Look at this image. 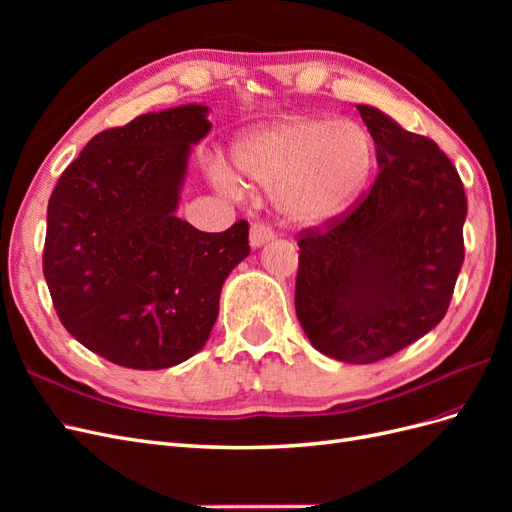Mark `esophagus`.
<instances>
[{"label":"esophagus","instance_id":"obj_1","mask_svg":"<svg viewBox=\"0 0 512 512\" xmlns=\"http://www.w3.org/2000/svg\"><path fill=\"white\" fill-rule=\"evenodd\" d=\"M273 239V230L267 224H254L250 228V247L252 250H258L265 243H269Z\"/></svg>","mask_w":512,"mask_h":512}]
</instances>
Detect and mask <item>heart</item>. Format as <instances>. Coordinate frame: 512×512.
<instances>
[{
	"label": "heart",
	"instance_id": "heart-1",
	"mask_svg": "<svg viewBox=\"0 0 512 512\" xmlns=\"http://www.w3.org/2000/svg\"><path fill=\"white\" fill-rule=\"evenodd\" d=\"M230 162L244 181L271 190L286 224L316 228L342 218L361 198L376 166V145L354 119L288 117L241 136ZM238 178L224 164L211 168V181L230 196L243 192Z\"/></svg>",
	"mask_w": 512,
	"mask_h": 512
}]
</instances>
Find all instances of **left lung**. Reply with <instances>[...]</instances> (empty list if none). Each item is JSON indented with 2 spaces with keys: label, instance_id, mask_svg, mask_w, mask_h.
<instances>
[{
  "label": "left lung",
  "instance_id": "left-lung-1",
  "mask_svg": "<svg viewBox=\"0 0 512 512\" xmlns=\"http://www.w3.org/2000/svg\"><path fill=\"white\" fill-rule=\"evenodd\" d=\"M380 175L363 203L299 241L294 307L312 346L376 363L444 318L463 265V183L440 147L356 104Z\"/></svg>",
  "mask_w": 512,
  "mask_h": 512
}]
</instances>
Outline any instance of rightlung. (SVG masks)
Masks as SVG:
<instances>
[{"label": "right lung", "mask_w": 512, "mask_h": 512, "mask_svg": "<svg viewBox=\"0 0 512 512\" xmlns=\"http://www.w3.org/2000/svg\"><path fill=\"white\" fill-rule=\"evenodd\" d=\"M209 106L145 113L91 138L46 211L44 280L66 331L130 369L203 350L230 271L250 254L247 222L200 232L177 218Z\"/></svg>", "instance_id": "obj_1"}]
</instances>
